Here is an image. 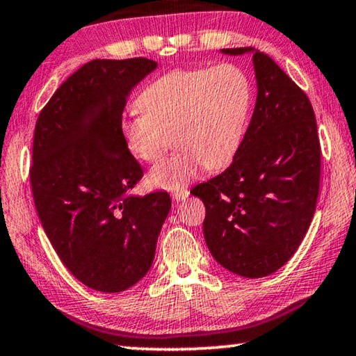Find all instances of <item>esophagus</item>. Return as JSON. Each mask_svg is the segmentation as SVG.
Listing matches in <instances>:
<instances>
[{
    "label": "esophagus",
    "mask_w": 356,
    "mask_h": 356,
    "mask_svg": "<svg viewBox=\"0 0 356 356\" xmlns=\"http://www.w3.org/2000/svg\"><path fill=\"white\" fill-rule=\"evenodd\" d=\"M190 195V191L186 190V188H180V190H177V191H174L172 193V200L176 201V202H179V201H182V200H185L186 196Z\"/></svg>",
    "instance_id": "1"
}]
</instances>
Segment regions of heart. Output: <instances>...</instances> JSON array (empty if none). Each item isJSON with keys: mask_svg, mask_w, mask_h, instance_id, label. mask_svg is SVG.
Instances as JSON below:
<instances>
[{"mask_svg": "<svg viewBox=\"0 0 356 356\" xmlns=\"http://www.w3.org/2000/svg\"><path fill=\"white\" fill-rule=\"evenodd\" d=\"M252 86L236 64L176 69L147 84L138 99L141 110L122 122L124 141L144 163L160 160L174 141L179 150L155 165L149 184L179 190L209 170L236 159L248 125Z\"/></svg>", "mask_w": 356, "mask_h": 356, "instance_id": "b5f03b06", "label": "heart"}]
</instances>
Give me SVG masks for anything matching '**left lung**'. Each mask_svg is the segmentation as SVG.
<instances>
[{
	"label": "left lung",
	"instance_id": "obj_1",
	"mask_svg": "<svg viewBox=\"0 0 356 356\" xmlns=\"http://www.w3.org/2000/svg\"><path fill=\"white\" fill-rule=\"evenodd\" d=\"M221 53H252L256 106L232 163L191 195L206 206L204 238L215 261L245 278H262L281 268L308 232L321 143L309 99L272 58L251 47Z\"/></svg>",
	"mask_w": 356,
	"mask_h": 356
}]
</instances>
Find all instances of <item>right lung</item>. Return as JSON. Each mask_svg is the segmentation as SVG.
<instances>
[{
  "label": "right lung",
  "mask_w": 356,
  "mask_h": 356,
  "mask_svg": "<svg viewBox=\"0 0 356 356\" xmlns=\"http://www.w3.org/2000/svg\"><path fill=\"white\" fill-rule=\"evenodd\" d=\"M156 65L89 61L35 122L29 179L42 227L69 272L99 292H122L146 276L171 209L166 191L130 195L143 168L122 136L131 89Z\"/></svg>",
  "instance_id": "obj_1"
}]
</instances>
